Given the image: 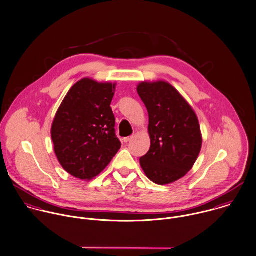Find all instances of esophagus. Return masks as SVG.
Segmentation results:
<instances>
[{"mask_svg":"<svg viewBox=\"0 0 256 256\" xmlns=\"http://www.w3.org/2000/svg\"><path fill=\"white\" fill-rule=\"evenodd\" d=\"M132 139H133V136L126 137V138H124V142H125V143H128V142H130Z\"/></svg>","mask_w":256,"mask_h":256,"instance_id":"esophagus-1","label":"esophagus"}]
</instances>
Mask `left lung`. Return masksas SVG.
<instances>
[{"label": "left lung", "instance_id": "1", "mask_svg": "<svg viewBox=\"0 0 256 256\" xmlns=\"http://www.w3.org/2000/svg\"><path fill=\"white\" fill-rule=\"evenodd\" d=\"M137 91L149 114L151 139L140 165L153 182L170 184L184 176L198 159L202 142L198 117L168 82H141Z\"/></svg>", "mask_w": 256, "mask_h": 256}]
</instances>
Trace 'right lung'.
Listing matches in <instances>:
<instances>
[{
    "instance_id": "obj_1",
    "label": "right lung",
    "mask_w": 256,
    "mask_h": 256,
    "mask_svg": "<svg viewBox=\"0 0 256 256\" xmlns=\"http://www.w3.org/2000/svg\"><path fill=\"white\" fill-rule=\"evenodd\" d=\"M115 84L84 78L70 88L52 126L54 153L62 168L80 180L104 170L121 148L110 107Z\"/></svg>"
}]
</instances>
